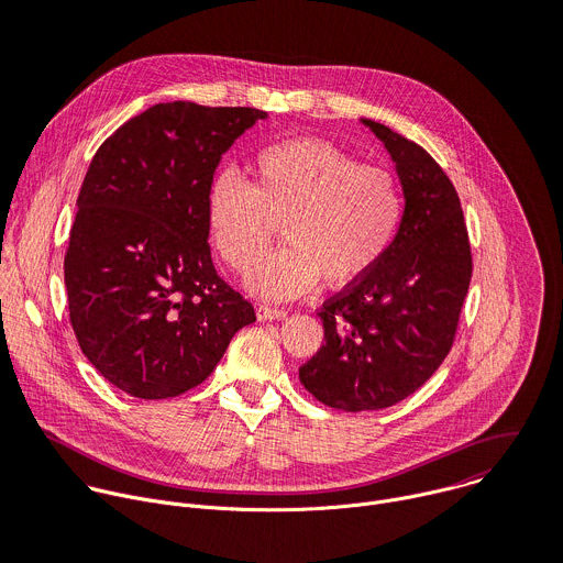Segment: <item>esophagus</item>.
Instances as JSON below:
<instances>
[{
  "label": "esophagus",
  "mask_w": 563,
  "mask_h": 563,
  "mask_svg": "<svg viewBox=\"0 0 563 563\" xmlns=\"http://www.w3.org/2000/svg\"><path fill=\"white\" fill-rule=\"evenodd\" d=\"M256 313L261 320H274V318H283L287 311L283 307H274V305H258Z\"/></svg>",
  "instance_id": "34e87169"
}]
</instances>
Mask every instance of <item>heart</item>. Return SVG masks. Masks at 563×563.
Returning a JSON list of instances; mask_svg holds the SVG:
<instances>
[{
    "mask_svg": "<svg viewBox=\"0 0 563 563\" xmlns=\"http://www.w3.org/2000/svg\"><path fill=\"white\" fill-rule=\"evenodd\" d=\"M396 176L328 140L267 144L252 159V183L220 172L207 196V222L220 258L245 272L264 255L275 224L286 245L247 276L258 296L294 298L316 280L341 289L372 274L404 224Z\"/></svg>",
    "mask_w": 563,
    "mask_h": 563,
    "instance_id": "heart-1",
    "label": "heart"
}]
</instances>
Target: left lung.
I'll return each mask as SVG.
<instances>
[{"label": "left lung", "instance_id": "8db88e82", "mask_svg": "<svg viewBox=\"0 0 563 563\" xmlns=\"http://www.w3.org/2000/svg\"><path fill=\"white\" fill-rule=\"evenodd\" d=\"M396 163L404 224L378 267L318 309L325 343L298 369L320 404L365 412L415 394L452 350L472 278L461 200L417 142L363 120Z\"/></svg>", "mask_w": 563, "mask_h": 563}]
</instances>
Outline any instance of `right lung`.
<instances>
[{"label": "right lung", "mask_w": 563, "mask_h": 563, "mask_svg": "<svg viewBox=\"0 0 563 563\" xmlns=\"http://www.w3.org/2000/svg\"><path fill=\"white\" fill-rule=\"evenodd\" d=\"M265 111L165 102L96 151L64 256L79 350L115 387L172 398L200 385L254 305L218 276L207 196L222 153Z\"/></svg>", "instance_id": "right-lung-1"}]
</instances>
